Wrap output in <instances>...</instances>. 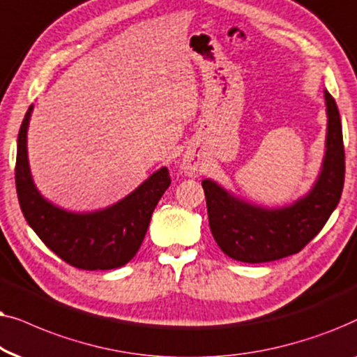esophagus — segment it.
Segmentation results:
<instances>
[{
	"mask_svg": "<svg viewBox=\"0 0 357 357\" xmlns=\"http://www.w3.org/2000/svg\"><path fill=\"white\" fill-rule=\"evenodd\" d=\"M181 168H183V171H184V173H186L188 176H197V174L202 173L201 161L197 160V156H194V155H191V153L184 155Z\"/></svg>",
	"mask_w": 357,
	"mask_h": 357,
	"instance_id": "esophagus-1",
	"label": "esophagus"
}]
</instances>
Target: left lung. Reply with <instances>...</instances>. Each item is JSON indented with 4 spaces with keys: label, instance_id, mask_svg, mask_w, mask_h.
I'll return each mask as SVG.
<instances>
[{
    "label": "left lung",
    "instance_id": "left-lung-1",
    "mask_svg": "<svg viewBox=\"0 0 357 357\" xmlns=\"http://www.w3.org/2000/svg\"><path fill=\"white\" fill-rule=\"evenodd\" d=\"M326 153L310 194L284 208H261L236 201L211 179H204L208 227L220 250L241 263H268L296 255L317 236L338 206L344 186V145L340 111L325 91Z\"/></svg>",
    "mask_w": 357,
    "mask_h": 357
}]
</instances>
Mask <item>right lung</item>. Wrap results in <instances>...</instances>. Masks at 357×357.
Segmentation results:
<instances>
[{"label":"right lung","instance_id":"obj_1","mask_svg":"<svg viewBox=\"0 0 357 357\" xmlns=\"http://www.w3.org/2000/svg\"><path fill=\"white\" fill-rule=\"evenodd\" d=\"M27 109L17 135L16 191L32 230L65 263L78 269L121 268L134 258L145 238L151 213L169 188V171L161 168L116 206L93 213H71L52 206L32 183L27 161Z\"/></svg>","mask_w":357,"mask_h":357}]
</instances>
